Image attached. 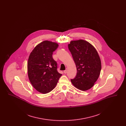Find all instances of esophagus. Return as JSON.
<instances>
[{"label":"esophagus","mask_w":126,"mask_h":126,"mask_svg":"<svg viewBox=\"0 0 126 126\" xmlns=\"http://www.w3.org/2000/svg\"><path fill=\"white\" fill-rule=\"evenodd\" d=\"M67 69H66L65 70H64V73L65 74H66V73H67Z\"/></svg>","instance_id":"obj_1"}]
</instances>
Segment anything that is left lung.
Here are the masks:
<instances>
[{
  "instance_id": "obj_1",
  "label": "left lung",
  "mask_w": 126,
  "mask_h": 126,
  "mask_svg": "<svg viewBox=\"0 0 126 126\" xmlns=\"http://www.w3.org/2000/svg\"><path fill=\"white\" fill-rule=\"evenodd\" d=\"M68 49L77 69L72 84L78 89L86 91L92 88L99 78L101 70V61L95 48L83 40L72 41Z\"/></svg>"
}]
</instances>
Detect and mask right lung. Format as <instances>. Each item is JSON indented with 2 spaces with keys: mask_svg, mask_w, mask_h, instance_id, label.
<instances>
[{
  "mask_svg": "<svg viewBox=\"0 0 126 126\" xmlns=\"http://www.w3.org/2000/svg\"><path fill=\"white\" fill-rule=\"evenodd\" d=\"M58 43L44 41L32 50L27 63L30 82L37 91L43 94L54 89L62 74L57 71V63L52 58Z\"/></svg>",
  "mask_w": 126,
  "mask_h": 126,
  "instance_id": "1",
  "label": "right lung"
}]
</instances>
